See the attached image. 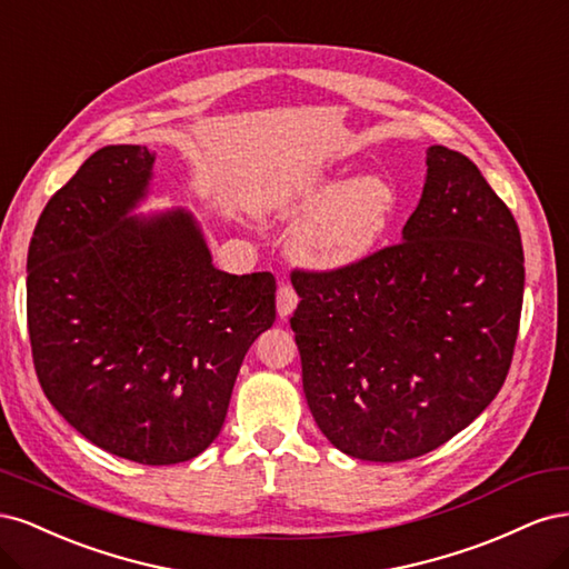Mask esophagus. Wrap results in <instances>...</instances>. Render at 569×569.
Segmentation results:
<instances>
[{
    "label": "esophagus",
    "instance_id": "34e87169",
    "mask_svg": "<svg viewBox=\"0 0 569 569\" xmlns=\"http://www.w3.org/2000/svg\"><path fill=\"white\" fill-rule=\"evenodd\" d=\"M297 303H299L297 291L291 289L289 284H280V289H278V316L289 318L291 313H295Z\"/></svg>",
    "mask_w": 569,
    "mask_h": 569
}]
</instances>
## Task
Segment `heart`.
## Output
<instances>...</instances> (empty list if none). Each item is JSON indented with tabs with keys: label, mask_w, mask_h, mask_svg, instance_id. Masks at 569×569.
Masks as SVG:
<instances>
[{
	"label": "heart",
	"mask_w": 569,
	"mask_h": 569,
	"mask_svg": "<svg viewBox=\"0 0 569 569\" xmlns=\"http://www.w3.org/2000/svg\"><path fill=\"white\" fill-rule=\"evenodd\" d=\"M251 206L261 216L299 218L289 253L303 268H349L375 251L396 211L393 187L380 176L332 182L327 176H295L256 189Z\"/></svg>",
	"instance_id": "obj_1"
}]
</instances>
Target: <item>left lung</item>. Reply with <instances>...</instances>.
Instances as JSON below:
<instances>
[{
	"label": "left lung",
	"mask_w": 569,
	"mask_h": 569,
	"mask_svg": "<svg viewBox=\"0 0 569 569\" xmlns=\"http://www.w3.org/2000/svg\"><path fill=\"white\" fill-rule=\"evenodd\" d=\"M401 242L349 268L291 272L308 408L341 453L425 456L501 391L518 339V222L460 151L427 149Z\"/></svg>",
	"instance_id": "obj_1"
}]
</instances>
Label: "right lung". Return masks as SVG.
<instances>
[{
  "instance_id": "obj_1",
  "label": "right lung",
  "mask_w": 569,
  "mask_h": 569,
  "mask_svg": "<svg viewBox=\"0 0 569 569\" xmlns=\"http://www.w3.org/2000/svg\"><path fill=\"white\" fill-rule=\"evenodd\" d=\"M151 178L147 147L109 144L47 201L28 249V332L68 425L118 458L173 465L220 435L278 287L270 272L218 270L184 209L134 216Z\"/></svg>"
}]
</instances>
